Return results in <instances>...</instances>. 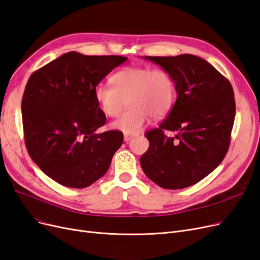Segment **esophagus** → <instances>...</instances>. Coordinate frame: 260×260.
Segmentation results:
<instances>
[{
	"mask_svg": "<svg viewBox=\"0 0 260 260\" xmlns=\"http://www.w3.org/2000/svg\"><path fill=\"white\" fill-rule=\"evenodd\" d=\"M132 138H133V136H131V134H124V136H123L124 142H129Z\"/></svg>",
	"mask_w": 260,
	"mask_h": 260,
	"instance_id": "obj_1",
	"label": "esophagus"
}]
</instances>
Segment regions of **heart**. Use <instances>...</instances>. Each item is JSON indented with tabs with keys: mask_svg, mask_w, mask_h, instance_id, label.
<instances>
[{
	"mask_svg": "<svg viewBox=\"0 0 260 260\" xmlns=\"http://www.w3.org/2000/svg\"><path fill=\"white\" fill-rule=\"evenodd\" d=\"M110 82L112 87L94 88V99L102 113L111 118L119 115L127 101L129 109L111 124L124 134L139 133L149 116L162 118L175 100V82L162 68L126 67L115 72Z\"/></svg>",
	"mask_w": 260,
	"mask_h": 260,
	"instance_id": "heart-1",
	"label": "heart"
}]
</instances>
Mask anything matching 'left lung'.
I'll list each match as a JSON object with an SVG mask.
<instances>
[{"instance_id":"8db88e82","label":"left lung","mask_w":260,"mask_h":260,"mask_svg":"<svg viewBox=\"0 0 260 260\" xmlns=\"http://www.w3.org/2000/svg\"><path fill=\"white\" fill-rule=\"evenodd\" d=\"M172 75L177 98L159 128L145 133L149 147L140 164L166 189L200 182L225 158L236 116L234 89L208 61L189 53L145 57ZM165 131L176 132L167 137Z\"/></svg>"}]
</instances>
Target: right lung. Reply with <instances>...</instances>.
<instances>
[{"label": "right lung", "mask_w": 260, "mask_h": 260, "mask_svg": "<svg viewBox=\"0 0 260 260\" xmlns=\"http://www.w3.org/2000/svg\"><path fill=\"white\" fill-rule=\"evenodd\" d=\"M126 60L70 51L30 76L21 101L25 147L53 181L85 188L107 172L123 134L95 133L106 116L95 102L94 88Z\"/></svg>", "instance_id": "add662e5"}]
</instances>
